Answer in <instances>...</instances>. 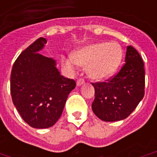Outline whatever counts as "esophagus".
<instances>
[{
    "label": "esophagus",
    "mask_w": 157,
    "mask_h": 157,
    "mask_svg": "<svg viewBox=\"0 0 157 157\" xmlns=\"http://www.w3.org/2000/svg\"><path fill=\"white\" fill-rule=\"evenodd\" d=\"M84 83H85V81H84L83 79H79L78 81L76 82V86H80L83 85Z\"/></svg>",
    "instance_id": "1"
}]
</instances>
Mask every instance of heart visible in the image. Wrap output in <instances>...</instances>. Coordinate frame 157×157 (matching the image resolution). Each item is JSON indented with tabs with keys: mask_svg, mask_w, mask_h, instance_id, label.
Masks as SVG:
<instances>
[{
	"mask_svg": "<svg viewBox=\"0 0 157 157\" xmlns=\"http://www.w3.org/2000/svg\"><path fill=\"white\" fill-rule=\"evenodd\" d=\"M123 59V50L115 43H98L86 45L75 50L73 56L63 57L62 65L70 71L81 65L86 67L91 78L101 81L116 72Z\"/></svg>",
	"mask_w": 157,
	"mask_h": 157,
	"instance_id": "heart-1",
	"label": "heart"
}]
</instances>
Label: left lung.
<instances>
[{"label":"left lung","instance_id":"left-lung-1","mask_svg":"<svg viewBox=\"0 0 157 157\" xmlns=\"http://www.w3.org/2000/svg\"><path fill=\"white\" fill-rule=\"evenodd\" d=\"M95 99L93 113L101 120L114 122L128 117L145 93V69L142 58L132 46H127L125 64L113 78L92 83Z\"/></svg>","mask_w":157,"mask_h":157}]
</instances>
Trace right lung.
Here are the masks:
<instances>
[{
    "label": "right lung",
    "mask_w": 157,
    "mask_h": 157,
    "mask_svg": "<svg viewBox=\"0 0 157 157\" xmlns=\"http://www.w3.org/2000/svg\"><path fill=\"white\" fill-rule=\"evenodd\" d=\"M47 40L39 38L21 53L12 66L11 95L22 119L35 128H49L61 116L75 82L60 75L53 58L39 52Z\"/></svg>",
    "instance_id": "add662e5"
}]
</instances>
